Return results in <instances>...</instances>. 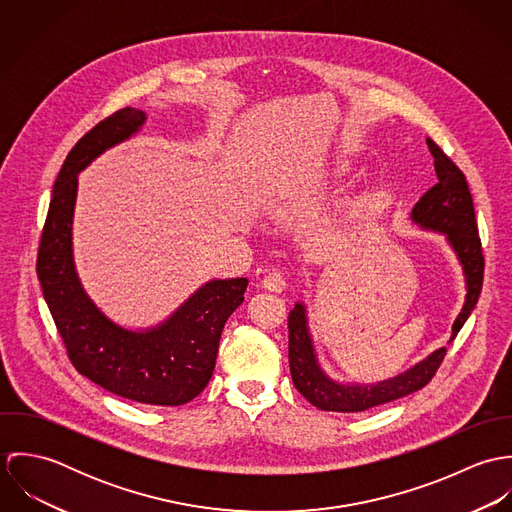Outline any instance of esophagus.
Instances as JSON below:
<instances>
[{"mask_svg":"<svg viewBox=\"0 0 512 512\" xmlns=\"http://www.w3.org/2000/svg\"><path fill=\"white\" fill-rule=\"evenodd\" d=\"M264 290L268 292H284L286 290V276L282 272H270L264 280H262Z\"/></svg>","mask_w":512,"mask_h":512,"instance_id":"esophagus-1","label":"esophagus"}]
</instances>
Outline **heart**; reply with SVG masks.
Masks as SVG:
<instances>
[{
    "instance_id": "obj_1",
    "label": "heart",
    "mask_w": 512,
    "mask_h": 512,
    "mask_svg": "<svg viewBox=\"0 0 512 512\" xmlns=\"http://www.w3.org/2000/svg\"><path fill=\"white\" fill-rule=\"evenodd\" d=\"M345 173H347V169H345V165H339V167H337V169H335V175H339V177H341V175H345Z\"/></svg>"
}]
</instances>
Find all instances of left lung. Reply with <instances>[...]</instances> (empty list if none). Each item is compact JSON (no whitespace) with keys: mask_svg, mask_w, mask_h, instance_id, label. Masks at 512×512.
Segmentation results:
<instances>
[{"mask_svg":"<svg viewBox=\"0 0 512 512\" xmlns=\"http://www.w3.org/2000/svg\"><path fill=\"white\" fill-rule=\"evenodd\" d=\"M428 147L430 153L434 155L438 183L432 189H428L416 203V207L412 209V220L424 228L443 232L463 266L467 297L459 317L453 323V341L479 299V293L483 288L485 258L475 220L473 197L463 171L430 138ZM288 331L293 386L307 402L327 412H365L368 408L408 396L424 388L436 376L439 365L443 363V357L447 353L445 349H439L420 365L378 384L345 386L331 380L317 365L311 337L307 331L305 307L301 303H295V307L290 311Z\"/></svg>","mask_w":512,"mask_h":512,"instance_id":"8db88e82","label":"left lung"}]
</instances>
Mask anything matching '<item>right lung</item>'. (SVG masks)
Segmentation results:
<instances>
[{
	"instance_id": "1",
	"label": "right lung",
	"mask_w": 512,
	"mask_h": 512,
	"mask_svg": "<svg viewBox=\"0 0 512 512\" xmlns=\"http://www.w3.org/2000/svg\"><path fill=\"white\" fill-rule=\"evenodd\" d=\"M146 122L122 108L98 122L67 155L43 226L37 276L74 368L122 398L151 406H181L209 384L226 319L242 305L246 278L213 280L193 293L163 325L136 333L112 323L84 293L73 264V211L82 171L108 147Z\"/></svg>"
}]
</instances>
